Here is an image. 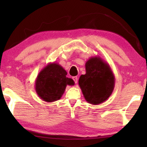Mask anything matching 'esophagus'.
Instances as JSON below:
<instances>
[{
	"instance_id": "obj_1",
	"label": "esophagus",
	"mask_w": 147,
	"mask_h": 147,
	"mask_svg": "<svg viewBox=\"0 0 147 147\" xmlns=\"http://www.w3.org/2000/svg\"><path fill=\"white\" fill-rule=\"evenodd\" d=\"M73 79L74 82H75V84H77V82H78V77L77 76H73Z\"/></svg>"
}]
</instances>
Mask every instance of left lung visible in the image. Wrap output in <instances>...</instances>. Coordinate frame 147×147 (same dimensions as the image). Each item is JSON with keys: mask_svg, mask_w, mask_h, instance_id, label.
Masks as SVG:
<instances>
[{"mask_svg": "<svg viewBox=\"0 0 147 147\" xmlns=\"http://www.w3.org/2000/svg\"><path fill=\"white\" fill-rule=\"evenodd\" d=\"M85 74L78 84L88 103L98 105L106 101L115 87V76L109 65L99 56L91 57L86 63Z\"/></svg>", "mask_w": 147, "mask_h": 147, "instance_id": "8db88e82", "label": "left lung"}]
</instances>
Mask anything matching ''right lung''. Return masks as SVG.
Returning a JSON list of instances; mask_svg holds the SVG:
<instances>
[{"label": "right lung", "instance_id": "right-lung-1", "mask_svg": "<svg viewBox=\"0 0 147 147\" xmlns=\"http://www.w3.org/2000/svg\"><path fill=\"white\" fill-rule=\"evenodd\" d=\"M66 71L58 63H49L39 72L35 82V89L43 101L52 102L60 99L67 86H74L73 79L66 76Z\"/></svg>", "mask_w": 147, "mask_h": 147}]
</instances>
